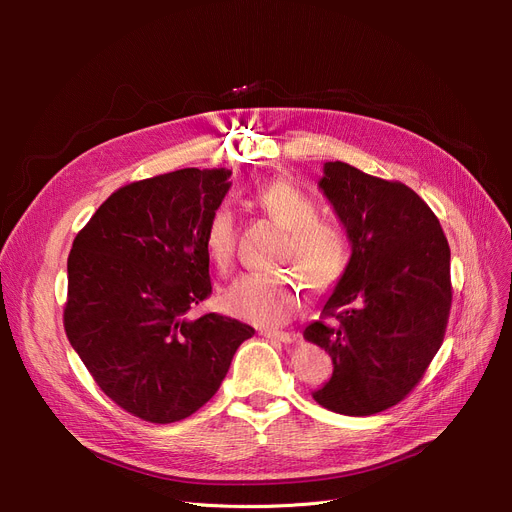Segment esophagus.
Listing matches in <instances>:
<instances>
[{"label":"esophagus","instance_id":"obj_1","mask_svg":"<svg viewBox=\"0 0 512 512\" xmlns=\"http://www.w3.org/2000/svg\"><path fill=\"white\" fill-rule=\"evenodd\" d=\"M261 336H265L267 340L284 342V344H288V342H292V340H294V334H290V332H276V330H263V332H261Z\"/></svg>","mask_w":512,"mask_h":512}]
</instances>
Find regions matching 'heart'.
I'll return each mask as SVG.
<instances>
[{
	"mask_svg": "<svg viewBox=\"0 0 512 512\" xmlns=\"http://www.w3.org/2000/svg\"><path fill=\"white\" fill-rule=\"evenodd\" d=\"M253 203L286 230L278 265L290 272L240 276L224 294V309L255 326L280 328L301 305L303 284L296 275L317 292L332 290L348 272L353 242L342 224L321 218L319 203L288 178L257 188ZM203 245L215 270L228 272L234 259V213L228 205L211 211Z\"/></svg>",
	"mask_w": 512,
	"mask_h": 512,
	"instance_id": "heart-1",
	"label": "heart"
}]
</instances>
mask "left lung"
<instances>
[{
    "instance_id": "obj_1",
    "label": "left lung",
    "mask_w": 512,
    "mask_h": 512,
    "mask_svg": "<svg viewBox=\"0 0 512 512\" xmlns=\"http://www.w3.org/2000/svg\"><path fill=\"white\" fill-rule=\"evenodd\" d=\"M319 188L351 236L353 259L321 319L303 332L334 363L313 398L340 415H375L405 400L442 346L450 247L436 213L407 184L326 161Z\"/></svg>"
}]
</instances>
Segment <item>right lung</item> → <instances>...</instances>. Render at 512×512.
Instances as JSON below:
<instances>
[{"label": "right lung", "instance_id": "add662e5", "mask_svg": "<svg viewBox=\"0 0 512 512\" xmlns=\"http://www.w3.org/2000/svg\"><path fill=\"white\" fill-rule=\"evenodd\" d=\"M230 170L184 168L107 197L72 242L64 330L95 384L149 423L191 417L255 330L191 309L211 294L203 234Z\"/></svg>", "mask_w": 512, "mask_h": 512}]
</instances>
